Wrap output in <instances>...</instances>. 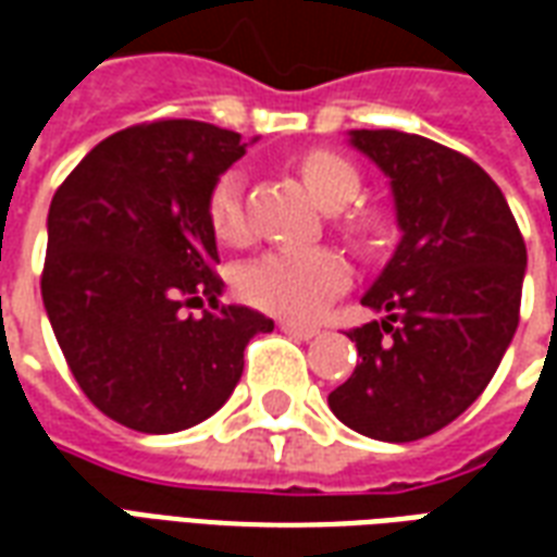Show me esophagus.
I'll return each instance as SVG.
<instances>
[{
	"mask_svg": "<svg viewBox=\"0 0 557 557\" xmlns=\"http://www.w3.org/2000/svg\"><path fill=\"white\" fill-rule=\"evenodd\" d=\"M280 331H283V334H289V337H298V339H313L315 334H319V327L298 325V322H280Z\"/></svg>",
	"mask_w": 557,
	"mask_h": 557,
	"instance_id": "1",
	"label": "esophagus"
}]
</instances>
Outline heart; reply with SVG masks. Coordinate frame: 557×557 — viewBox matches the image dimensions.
Instances as JSON below:
<instances>
[{
	"instance_id": "b5f03b06",
	"label": "heart",
	"mask_w": 557,
	"mask_h": 557,
	"mask_svg": "<svg viewBox=\"0 0 557 557\" xmlns=\"http://www.w3.org/2000/svg\"><path fill=\"white\" fill-rule=\"evenodd\" d=\"M304 184L325 208L349 206L361 190V175L355 163L337 154L315 148L298 160ZM208 223L220 242L242 244L247 238V220L242 206V178L238 172H223L208 194ZM343 230L351 238L373 244L382 235V223L370 214H355L343 220ZM349 286V265L331 247L310 250H271L238 271L235 289L250 307L283 319H315L325 304Z\"/></svg>"
}]
</instances>
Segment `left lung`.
<instances>
[{"mask_svg": "<svg viewBox=\"0 0 557 557\" xmlns=\"http://www.w3.org/2000/svg\"><path fill=\"white\" fill-rule=\"evenodd\" d=\"M391 178L403 242L361 298L355 373L327 406L379 442H418L483 394L519 325L528 253L502 187L466 154L403 131H351Z\"/></svg>", "mask_w": 557, "mask_h": 557, "instance_id": "obj_1", "label": "left lung"}]
</instances>
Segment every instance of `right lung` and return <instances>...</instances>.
Wrapping results in <instances>:
<instances>
[{"label":"right lung","mask_w":557,"mask_h":557,"mask_svg":"<svg viewBox=\"0 0 557 557\" xmlns=\"http://www.w3.org/2000/svg\"><path fill=\"white\" fill-rule=\"evenodd\" d=\"M244 154L235 131L160 119L91 148L47 214L41 295L91 406L127 430L178 432L211 418L274 322L220 304L208 194ZM212 304L199 320L182 306Z\"/></svg>","instance_id":"right-lung-1"}]
</instances>
